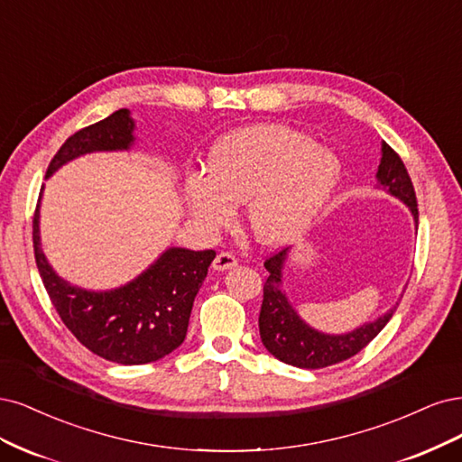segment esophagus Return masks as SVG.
Returning a JSON list of instances; mask_svg holds the SVG:
<instances>
[{
    "instance_id": "esophagus-1",
    "label": "esophagus",
    "mask_w": 462,
    "mask_h": 462,
    "mask_svg": "<svg viewBox=\"0 0 462 462\" xmlns=\"http://www.w3.org/2000/svg\"><path fill=\"white\" fill-rule=\"evenodd\" d=\"M236 264H237L236 255H232L230 251H220L218 255L215 257V261H213V269L215 271H228V269H232V266H236Z\"/></svg>"
}]
</instances>
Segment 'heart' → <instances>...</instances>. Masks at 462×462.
Returning a JSON list of instances; mask_svg holds the SVG:
<instances>
[{
	"label": "heart",
	"instance_id": "heart-1",
	"mask_svg": "<svg viewBox=\"0 0 462 462\" xmlns=\"http://www.w3.org/2000/svg\"><path fill=\"white\" fill-rule=\"evenodd\" d=\"M337 159L305 134L278 125L237 130L215 145L209 172L186 178L191 213L226 225L236 203H249L259 240L278 244L301 234L332 196Z\"/></svg>",
	"mask_w": 462,
	"mask_h": 462
}]
</instances>
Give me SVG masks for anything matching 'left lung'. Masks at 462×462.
Instances as JSON below:
<instances>
[{
    "label": "left lung",
    "instance_id": "obj_1",
    "mask_svg": "<svg viewBox=\"0 0 462 462\" xmlns=\"http://www.w3.org/2000/svg\"><path fill=\"white\" fill-rule=\"evenodd\" d=\"M376 176L383 189H388L392 196L409 205L416 226H419V205H416V193L411 176L405 162L385 142L382 143V161ZM286 253L288 249H282L264 259V269L269 271V276H266L263 286V305L259 312L261 341L278 361L297 368L312 370L347 361L353 355L363 351L393 317L397 307L385 312L378 320L363 324L361 328L349 334L330 336L312 330L310 326L297 317L286 295L280 290Z\"/></svg>",
    "mask_w": 462,
    "mask_h": 462
}]
</instances>
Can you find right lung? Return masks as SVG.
<instances>
[{"label": "right lung", "instance_id": "obj_1", "mask_svg": "<svg viewBox=\"0 0 462 462\" xmlns=\"http://www.w3.org/2000/svg\"><path fill=\"white\" fill-rule=\"evenodd\" d=\"M132 130L128 111L118 109L74 132L53 155L46 174L84 153L128 150ZM38 205L32 220L36 266L57 315L86 349L111 363L145 365L182 344L193 300L217 255L213 249L171 247L130 284L111 291H86L67 284L48 264L40 247Z\"/></svg>", "mask_w": 462, "mask_h": 462}]
</instances>
